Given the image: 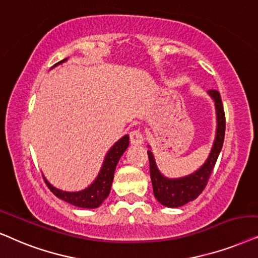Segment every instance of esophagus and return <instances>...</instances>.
I'll return each mask as SVG.
<instances>
[{
  "label": "esophagus",
  "instance_id": "34e87169",
  "mask_svg": "<svg viewBox=\"0 0 258 258\" xmlns=\"http://www.w3.org/2000/svg\"><path fill=\"white\" fill-rule=\"evenodd\" d=\"M130 142L133 145H142L143 142H144V137H143V133L140 130H133V131L130 133Z\"/></svg>",
  "mask_w": 258,
  "mask_h": 258
}]
</instances>
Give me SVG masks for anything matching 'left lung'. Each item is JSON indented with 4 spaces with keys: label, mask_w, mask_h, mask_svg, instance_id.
<instances>
[{
    "label": "left lung",
    "mask_w": 258,
    "mask_h": 258,
    "mask_svg": "<svg viewBox=\"0 0 258 258\" xmlns=\"http://www.w3.org/2000/svg\"><path fill=\"white\" fill-rule=\"evenodd\" d=\"M209 94L214 99L217 112V132L212 150L205 164L195 173L178 179H169L158 171L154 163L152 152L147 151L150 163V176L152 181L153 194L157 201L165 207L178 208L194 201L202 194L207 186L209 178L211 176L216 161L221 152L225 136V113L223 108L221 94L216 89H210Z\"/></svg>",
    "instance_id": "8db88e82"
}]
</instances>
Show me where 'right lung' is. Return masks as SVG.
<instances>
[{"label":"right lung","instance_id":"1","mask_svg":"<svg viewBox=\"0 0 258 258\" xmlns=\"http://www.w3.org/2000/svg\"><path fill=\"white\" fill-rule=\"evenodd\" d=\"M66 60L67 59L60 61V62H57L56 64L62 63ZM128 136L122 137V138L118 140V142L114 144V146L108 151L98 178L94 180V183L89 187L86 188V190L79 192H66L51 186V185L43 178L48 188H49L56 197L67 202V203H71L72 205H75V207L84 209L98 208L109 195L113 178H114L115 166L116 164H118L120 157L122 156V153L125 152L127 146H128Z\"/></svg>","mask_w":258,"mask_h":258}]
</instances>
